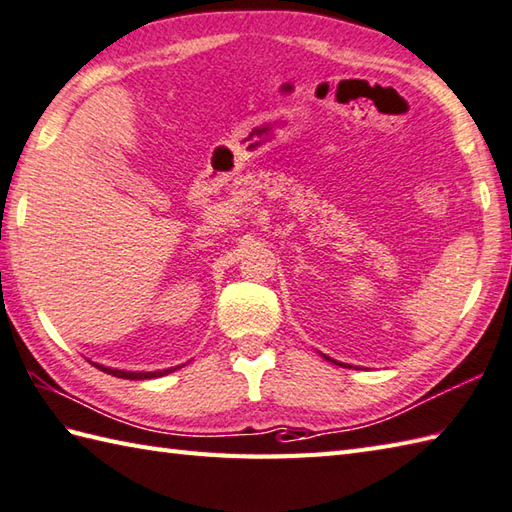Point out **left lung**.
<instances>
[{"label":"left lung","instance_id":"1","mask_svg":"<svg viewBox=\"0 0 512 512\" xmlns=\"http://www.w3.org/2000/svg\"><path fill=\"white\" fill-rule=\"evenodd\" d=\"M325 358H327V356H325ZM327 360H329V362H333V364H340V362H336V360H331V358H327ZM342 367H344V364H342Z\"/></svg>","mask_w":512,"mask_h":512}]
</instances>
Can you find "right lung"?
Segmentation results:
<instances>
[{
    "label": "right lung",
    "mask_w": 512,
    "mask_h": 512,
    "mask_svg": "<svg viewBox=\"0 0 512 512\" xmlns=\"http://www.w3.org/2000/svg\"><path fill=\"white\" fill-rule=\"evenodd\" d=\"M95 364L97 369H101L103 373H110V375H114V378H123V380H152V378H161V375H168V373H172L174 369H165V371H148V373H137V371H121V369H110V367H103V364H97V362H92Z\"/></svg>",
    "instance_id": "obj_1"
}]
</instances>
